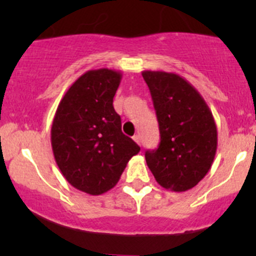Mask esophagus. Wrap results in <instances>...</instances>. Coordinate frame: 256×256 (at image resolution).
I'll use <instances>...</instances> for the list:
<instances>
[{
	"label": "esophagus",
	"mask_w": 256,
	"mask_h": 256,
	"mask_svg": "<svg viewBox=\"0 0 256 256\" xmlns=\"http://www.w3.org/2000/svg\"><path fill=\"white\" fill-rule=\"evenodd\" d=\"M134 141H135V142L136 144H141V140H140V136H138V135H135V136H134Z\"/></svg>",
	"instance_id": "esophagus-1"
}]
</instances>
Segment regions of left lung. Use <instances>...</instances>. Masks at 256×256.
Instances as JSON below:
<instances>
[{
	"mask_svg": "<svg viewBox=\"0 0 256 256\" xmlns=\"http://www.w3.org/2000/svg\"><path fill=\"white\" fill-rule=\"evenodd\" d=\"M158 121L160 141L144 157L157 183L184 192L198 184L213 164L218 144L214 118L192 84L174 73L142 72Z\"/></svg>",
	"mask_w": 256,
	"mask_h": 256,
	"instance_id": "obj_1",
	"label": "left lung"
}]
</instances>
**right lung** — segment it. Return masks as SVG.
Segmentation results:
<instances>
[{"mask_svg": "<svg viewBox=\"0 0 256 256\" xmlns=\"http://www.w3.org/2000/svg\"><path fill=\"white\" fill-rule=\"evenodd\" d=\"M120 72L102 68L79 76L58 105L50 130L54 158L76 190L99 196L115 187L140 146L124 135L112 105Z\"/></svg>", "mask_w": 256, "mask_h": 256, "instance_id": "add662e5", "label": "right lung"}]
</instances>
